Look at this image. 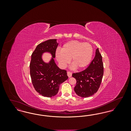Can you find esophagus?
<instances>
[{
  "instance_id": "1",
  "label": "esophagus",
  "mask_w": 131,
  "mask_h": 131,
  "mask_svg": "<svg viewBox=\"0 0 131 131\" xmlns=\"http://www.w3.org/2000/svg\"><path fill=\"white\" fill-rule=\"evenodd\" d=\"M67 75L68 76L69 78H70L72 77V73L70 72H67Z\"/></svg>"
}]
</instances>
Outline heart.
I'll return each instance as SVG.
<instances>
[{"label": "heart", "instance_id": "heart-1", "mask_svg": "<svg viewBox=\"0 0 131 131\" xmlns=\"http://www.w3.org/2000/svg\"><path fill=\"white\" fill-rule=\"evenodd\" d=\"M93 52V48L90 44L74 40L64 44L61 52L57 51L56 56L62 67H65L71 59V63L75 68L81 69L90 63Z\"/></svg>", "mask_w": 131, "mask_h": 131}]
</instances>
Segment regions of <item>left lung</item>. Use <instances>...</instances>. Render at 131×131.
Segmentation results:
<instances>
[{"label":"left lung","mask_w":131,"mask_h":131,"mask_svg":"<svg viewBox=\"0 0 131 131\" xmlns=\"http://www.w3.org/2000/svg\"><path fill=\"white\" fill-rule=\"evenodd\" d=\"M95 53L93 60L87 68L72 74L77 81L74 87L75 92L82 98L88 97L96 93L102 81L104 75L102 56L98 49L96 50Z\"/></svg>","instance_id":"8db88e82"}]
</instances>
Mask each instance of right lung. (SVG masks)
<instances>
[{"mask_svg": "<svg viewBox=\"0 0 131 131\" xmlns=\"http://www.w3.org/2000/svg\"><path fill=\"white\" fill-rule=\"evenodd\" d=\"M58 46L56 39H50L39 44L31 55L30 74L33 87L43 96L51 97L58 93L61 83L67 80V71L59 68L53 58ZM50 52L53 58L49 63L42 60L41 54Z\"/></svg>", "mask_w": 131, "mask_h": 131, "instance_id": "right-lung-1", "label": "right lung"}]
</instances>
